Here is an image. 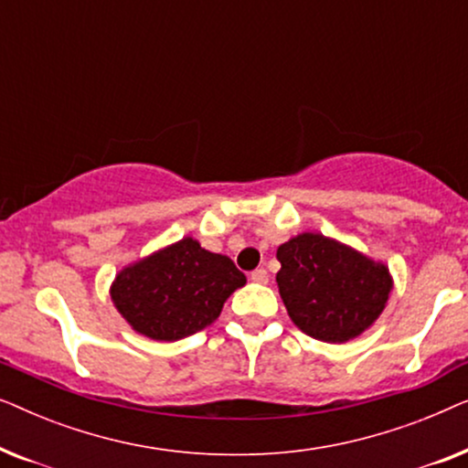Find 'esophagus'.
<instances>
[{
  "instance_id": "34e87169",
  "label": "esophagus",
  "mask_w": 468,
  "mask_h": 468,
  "mask_svg": "<svg viewBox=\"0 0 468 468\" xmlns=\"http://www.w3.org/2000/svg\"><path fill=\"white\" fill-rule=\"evenodd\" d=\"M251 281H253V283L266 285L268 283V272L264 271V268H258V271L251 272Z\"/></svg>"
}]
</instances>
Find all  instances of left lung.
<instances>
[{
    "instance_id": "left-lung-1",
    "label": "left lung",
    "mask_w": 468,
    "mask_h": 468,
    "mask_svg": "<svg viewBox=\"0 0 468 468\" xmlns=\"http://www.w3.org/2000/svg\"><path fill=\"white\" fill-rule=\"evenodd\" d=\"M279 293L304 335L347 343L386 309L394 279L388 264L319 232H303L277 249Z\"/></svg>"
}]
</instances>
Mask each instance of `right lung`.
I'll use <instances>...</instances> for the list:
<instances>
[{
  "label": "right lung",
  "mask_w": 468,
  "mask_h": 468,
  "mask_svg": "<svg viewBox=\"0 0 468 468\" xmlns=\"http://www.w3.org/2000/svg\"><path fill=\"white\" fill-rule=\"evenodd\" d=\"M245 283L228 255L207 251L194 236H185L121 268L111 300L138 335L181 341L213 324Z\"/></svg>",
  "instance_id": "right-lung-1"
}]
</instances>
